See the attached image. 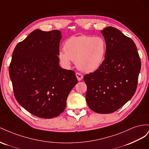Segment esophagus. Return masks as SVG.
<instances>
[{"instance_id": "34e87169", "label": "esophagus", "mask_w": 149, "mask_h": 149, "mask_svg": "<svg viewBox=\"0 0 149 149\" xmlns=\"http://www.w3.org/2000/svg\"><path fill=\"white\" fill-rule=\"evenodd\" d=\"M75 75H76V77H77V79L79 81H80V80H82L83 75L82 74H80V73H78V72H77V73L75 74Z\"/></svg>"}]
</instances>
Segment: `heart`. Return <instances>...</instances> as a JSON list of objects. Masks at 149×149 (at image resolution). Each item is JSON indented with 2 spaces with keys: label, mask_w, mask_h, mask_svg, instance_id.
<instances>
[{
  "label": "heart",
  "mask_w": 149,
  "mask_h": 149,
  "mask_svg": "<svg viewBox=\"0 0 149 149\" xmlns=\"http://www.w3.org/2000/svg\"><path fill=\"white\" fill-rule=\"evenodd\" d=\"M106 49V42L100 37L74 36L66 40L65 50L59 51L58 57L67 66L74 61L79 70L92 72L102 64Z\"/></svg>",
  "instance_id": "1"
}]
</instances>
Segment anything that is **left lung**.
I'll use <instances>...</instances> for the list:
<instances>
[{
	"mask_svg": "<svg viewBox=\"0 0 149 149\" xmlns=\"http://www.w3.org/2000/svg\"><path fill=\"white\" fill-rule=\"evenodd\" d=\"M107 45L105 60L98 69L84 77L86 102L99 113L116 111L134 95L141 69L137 47L119 30L107 27L101 31Z\"/></svg>",
	"mask_w": 149,
	"mask_h": 149,
	"instance_id": "8db88e82",
	"label": "left lung"
}]
</instances>
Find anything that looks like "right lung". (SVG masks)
I'll return each instance as SVG.
<instances>
[{
  "label": "right lung",
  "instance_id": "add662e5",
  "mask_svg": "<svg viewBox=\"0 0 149 149\" xmlns=\"http://www.w3.org/2000/svg\"><path fill=\"white\" fill-rule=\"evenodd\" d=\"M61 38L57 30L36 29L12 54L9 75L15 99L38 117L52 118L63 112L68 95L78 82L74 71L59 65Z\"/></svg>",
  "mask_w": 149,
  "mask_h": 149
}]
</instances>
